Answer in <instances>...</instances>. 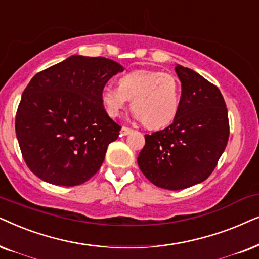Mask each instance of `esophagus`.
Wrapping results in <instances>:
<instances>
[{"mask_svg": "<svg viewBox=\"0 0 259 259\" xmlns=\"http://www.w3.org/2000/svg\"><path fill=\"white\" fill-rule=\"evenodd\" d=\"M133 132V129H130V127H127V126H122V129H120V133H122V135H129L130 133Z\"/></svg>", "mask_w": 259, "mask_h": 259, "instance_id": "34e87169", "label": "esophagus"}]
</instances>
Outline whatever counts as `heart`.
<instances>
[{"label": "heart", "instance_id": "obj_1", "mask_svg": "<svg viewBox=\"0 0 259 259\" xmlns=\"http://www.w3.org/2000/svg\"><path fill=\"white\" fill-rule=\"evenodd\" d=\"M118 86L105 85L101 101L110 117H118L132 99L134 117L150 129L173 122L181 103V88L174 75L154 70H136L123 74Z\"/></svg>", "mask_w": 259, "mask_h": 259}]
</instances>
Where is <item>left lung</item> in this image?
<instances>
[{
  "label": "left lung",
  "instance_id": "8db88e82",
  "mask_svg": "<svg viewBox=\"0 0 259 259\" xmlns=\"http://www.w3.org/2000/svg\"><path fill=\"white\" fill-rule=\"evenodd\" d=\"M182 94L178 115L161 132L146 135L137 157L142 173L157 187L179 191L212 174L229 141V117L219 89L195 71L175 66Z\"/></svg>",
  "mask_w": 259,
  "mask_h": 259
}]
</instances>
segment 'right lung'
Here are the masks:
<instances>
[{
	"mask_svg": "<svg viewBox=\"0 0 259 259\" xmlns=\"http://www.w3.org/2000/svg\"><path fill=\"white\" fill-rule=\"evenodd\" d=\"M123 71L111 59L74 54L34 75L17 109L15 132L37 178L71 187L97 173L120 130L102 104L101 90Z\"/></svg>",
	"mask_w": 259,
	"mask_h": 259,
	"instance_id": "right-lung-1",
	"label": "right lung"
}]
</instances>
